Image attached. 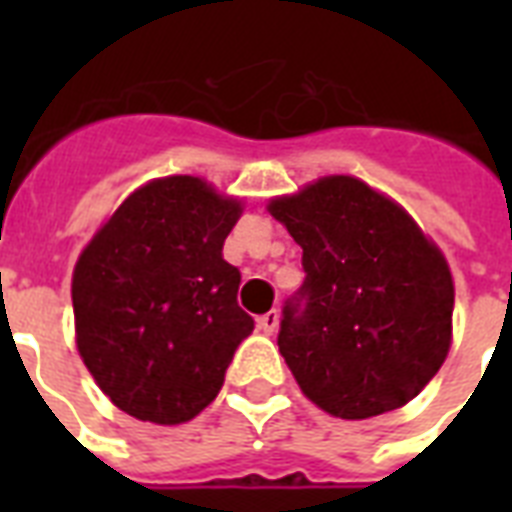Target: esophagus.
I'll return each instance as SVG.
<instances>
[{
    "instance_id": "esophagus-1",
    "label": "esophagus",
    "mask_w": 512,
    "mask_h": 512,
    "mask_svg": "<svg viewBox=\"0 0 512 512\" xmlns=\"http://www.w3.org/2000/svg\"><path fill=\"white\" fill-rule=\"evenodd\" d=\"M276 327H279V311H268V313H263L260 319H257V329H260V332H265V335H273V332H276Z\"/></svg>"
}]
</instances>
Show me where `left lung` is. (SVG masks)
I'll return each instance as SVG.
<instances>
[{
    "mask_svg": "<svg viewBox=\"0 0 512 512\" xmlns=\"http://www.w3.org/2000/svg\"><path fill=\"white\" fill-rule=\"evenodd\" d=\"M303 247L279 350L313 404L369 420L412 401L452 345L454 281L404 207L358 177L329 175L268 204Z\"/></svg>",
    "mask_w": 512,
    "mask_h": 512,
    "instance_id": "1",
    "label": "left lung"
}]
</instances>
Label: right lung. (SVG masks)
Masks as SVG:
<instances>
[{"label": "right lung", "instance_id": "1", "mask_svg": "<svg viewBox=\"0 0 512 512\" xmlns=\"http://www.w3.org/2000/svg\"><path fill=\"white\" fill-rule=\"evenodd\" d=\"M241 201L201 177L151 180L122 201L76 260V348L122 412L180 425L215 401L255 321L223 260Z\"/></svg>", "mask_w": 512, "mask_h": 512}]
</instances>
